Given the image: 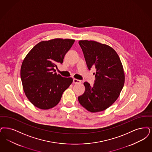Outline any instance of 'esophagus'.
I'll return each mask as SVG.
<instances>
[{
	"label": "esophagus",
	"mask_w": 152,
	"mask_h": 152,
	"mask_svg": "<svg viewBox=\"0 0 152 152\" xmlns=\"http://www.w3.org/2000/svg\"><path fill=\"white\" fill-rule=\"evenodd\" d=\"M81 80H79L76 79H73V83L74 84H80L81 83Z\"/></svg>",
	"instance_id": "esophagus-1"
}]
</instances>
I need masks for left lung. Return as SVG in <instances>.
<instances>
[{"label": "left lung", "instance_id": "left-lung-1", "mask_svg": "<svg viewBox=\"0 0 152 152\" xmlns=\"http://www.w3.org/2000/svg\"><path fill=\"white\" fill-rule=\"evenodd\" d=\"M79 43L88 69L96 68L95 83L93 86L84 83L85 92L78 97L79 103L91 113L102 111L115 102L123 88L125 76L121 61L109 45L88 40Z\"/></svg>", "mask_w": 152, "mask_h": 152}]
</instances>
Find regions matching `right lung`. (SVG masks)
Instances as JSON below:
<instances>
[{
    "instance_id": "1",
    "label": "right lung",
    "mask_w": 152,
    "mask_h": 152,
    "mask_svg": "<svg viewBox=\"0 0 152 152\" xmlns=\"http://www.w3.org/2000/svg\"><path fill=\"white\" fill-rule=\"evenodd\" d=\"M74 39L55 38L37 43L23 61L20 75L23 90L29 101L42 110L54 107L73 82L72 77L56 74L54 67L62 63Z\"/></svg>"
}]
</instances>
